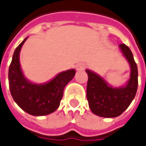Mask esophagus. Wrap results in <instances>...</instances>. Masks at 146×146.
Wrapping results in <instances>:
<instances>
[{"label": "esophagus", "mask_w": 146, "mask_h": 146, "mask_svg": "<svg viewBox=\"0 0 146 146\" xmlns=\"http://www.w3.org/2000/svg\"><path fill=\"white\" fill-rule=\"evenodd\" d=\"M85 67H86V65L84 64V63H83V62H80V63H78V64L76 66V68L77 70H84Z\"/></svg>", "instance_id": "esophagus-1"}]
</instances>
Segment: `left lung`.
I'll use <instances>...</instances> for the list:
<instances>
[{
    "mask_svg": "<svg viewBox=\"0 0 146 146\" xmlns=\"http://www.w3.org/2000/svg\"><path fill=\"white\" fill-rule=\"evenodd\" d=\"M119 47L130 65V78L124 86H110L102 77L90 70H86L88 80L87 99L91 111L104 118H115L127 110L137 91L138 70L130 48L124 44Z\"/></svg>",
    "mask_w": 146,
    "mask_h": 146,
    "instance_id": "left-lung-1",
    "label": "left lung"
}]
</instances>
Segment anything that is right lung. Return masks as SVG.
<instances>
[{
	"instance_id": "add662e5",
	"label": "right lung",
	"mask_w": 146,
	"mask_h": 146,
	"mask_svg": "<svg viewBox=\"0 0 146 146\" xmlns=\"http://www.w3.org/2000/svg\"><path fill=\"white\" fill-rule=\"evenodd\" d=\"M27 37L16 48L9 67V85L14 102L29 115L42 116L51 114L58 108L66 85L73 79L76 70L62 71L44 84H34L23 75L19 53Z\"/></svg>"
}]
</instances>
